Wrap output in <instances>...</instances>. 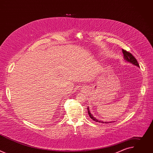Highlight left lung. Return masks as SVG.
Wrapping results in <instances>:
<instances>
[{"label": "left lung", "instance_id": "left-lung-1", "mask_svg": "<svg viewBox=\"0 0 153 153\" xmlns=\"http://www.w3.org/2000/svg\"><path fill=\"white\" fill-rule=\"evenodd\" d=\"M122 52H123V54L124 59H125L126 61L129 62V63H132V64L136 65V66L139 67V63H138V62L137 61L136 59L133 56V55L131 53H130L129 52H128V51H126V50H122ZM87 110H88V114H89L90 118H91V119H92L93 120H94L95 122H99V123H110V122H102V121H100V120H99L96 119L95 117H93V116L91 114V113L90 111H89L88 107V108H87ZM110 123H111V122H110Z\"/></svg>", "mask_w": 153, "mask_h": 153}]
</instances>
